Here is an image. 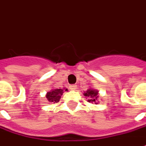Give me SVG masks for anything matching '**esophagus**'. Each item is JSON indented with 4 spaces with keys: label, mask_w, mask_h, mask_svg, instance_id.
Instances as JSON below:
<instances>
[{
    "label": "esophagus",
    "mask_w": 146,
    "mask_h": 146,
    "mask_svg": "<svg viewBox=\"0 0 146 146\" xmlns=\"http://www.w3.org/2000/svg\"><path fill=\"white\" fill-rule=\"evenodd\" d=\"M70 88L71 89V90H76V84H71V85H70Z\"/></svg>",
    "instance_id": "esophagus-1"
}]
</instances>
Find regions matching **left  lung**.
Wrapping results in <instances>:
<instances>
[{
    "label": "left lung",
    "mask_w": 146,
    "mask_h": 146,
    "mask_svg": "<svg viewBox=\"0 0 146 146\" xmlns=\"http://www.w3.org/2000/svg\"><path fill=\"white\" fill-rule=\"evenodd\" d=\"M84 96L88 98V102L92 103L95 104H100L99 102V91L94 88H88L87 91L84 92Z\"/></svg>",
    "instance_id": "1"
}]
</instances>
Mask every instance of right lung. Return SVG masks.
Listing matches in <instances>:
<instances>
[{
  "label": "right lung",
  "mask_w": 146,
  "mask_h": 146,
  "mask_svg": "<svg viewBox=\"0 0 146 146\" xmlns=\"http://www.w3.org/2000/svg\"><path fill=\"white\" fill-rule=\"evenodd\" d=\"M64 92H68V89L66 88H54L46 93V97L49 103H58L60 100L61 96Z\"/></svg>",
  "instance_id": "1"
}]
</instances>
